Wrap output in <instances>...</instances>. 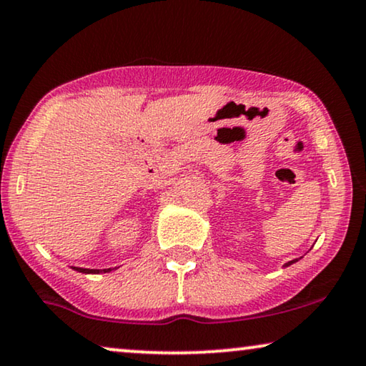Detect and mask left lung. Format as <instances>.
Instances as JSON below:
<instances>
[{
    "instance_id": "obj_1",
    "label": "left lung",
    "mask_w": 366,
    "mask_h": 366,
    "mask_svg": "<svg viewBox=\"0 0 366 366\" xmlns=\"http://www.w3.org/2000/svg\"><path fill=\"white\" fill-rule=\"evenodd\" d=\"M299 259H302V257H297V259H292V261L285 262V264H284V267H289V266H292V264H294V262H297V261H299Z\"/></svg>"
}]
</instances>
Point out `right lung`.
I'll return each mask as SVG.
<instances>
[{"label": "right lung", "instance_id": "1", "mask_svg": "<svg viewBox=\"0 0 366 366\" xmlns=\"http://www.w3.org/2000/svg\"><path fill=\"white\" fill-rule=\"evenodd\" d=\"M74 271L77 272H82V274H107V272H112L114 267H109V269H86V267H71ZM117 269V267H115Z\"/></svg>", "mask_w": 366, "mask_h": 366}]
</instances>
